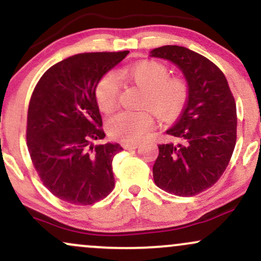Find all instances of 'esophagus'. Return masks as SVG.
<instances>
[{"instance_id": "1", "label": "esophagus", "mask_w": 261, "mask_h": 261, "mask_svg": "<svg viewBox=\"0 0 261 261\" xmlns=\"http://www.w3.org/2000/svg\"><path fill=\"white\" fill-rule=\"evenodd\" d=\"M122 147L125 149H136L139 147V143L137 142H124L122 143Z\"/></svg>"}]
</instances>
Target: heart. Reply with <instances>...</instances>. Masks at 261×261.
<instances>
[{"label":"heart","mask_w":261,"mask_h":261,"mask_svg":"<svg viewBox=\"0 0 261 261\" xmlns=\"http://www.w3.org/2000/svg\"><path fill=\"white\" fill-rule=\"evenodd\" d=\"M122 74L143 89L141 106L148 107L158 118L170 120L180 114L188 98V85L184 80L168 79V68L155 61L137 62ZM119 94L118 77L114 72H107L98 80L94 97L103 112H110L116 106ZM153 126V118L149 110L130 112L121 110L110 116L107 128L114 139L124 142H136L146 136Z\"/></svg>","instance_id":"b5f03b06"}]
</instances>
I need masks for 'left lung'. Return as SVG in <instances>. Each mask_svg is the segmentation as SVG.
I'll list each match as a JSON object with an SVG mask.
<instances>
[{"instance_id": "obj_1", "label": "left lung", "mask_w": 261, "mask_h": 261, "mask_svg": "<svg viewBox=\"0 0 261 261\" xmlns=\"http://www.w3.org/2000/svg\"><path fill=\"white\" fill-rule=\"evenodd\" d=\"M149 56L175 65L188 85L184 110L167 130L179 142L158 146L154 182L174 195H197L221 178L232 157L237 140L234 98L222 71L193 50L166 45Z\"/></svg>"}]
</instances>
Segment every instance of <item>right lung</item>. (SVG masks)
Wrapping results in <instances>:
<instances>
[{
    "label": "right lung",
    "mask_w": 261,
    "mask_h": 261,
    "mask_svg": "<svg viewBox=\"0 0 261 261\" xmlns=\"http://www.w3.org/2000/svg\"><path fill=\"white\" fill-rule=\"evenodd\" d=\"M128 51L77 54L39 80L27 119V145L43 184L73 205H92L109 195L115 181L113 158L122 147L108 142L94 97L98 80Z\"/></svg>",
    "instance_id": "obj_1"
}]
</instances>
